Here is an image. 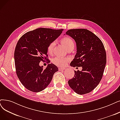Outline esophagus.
<instances>
[{
    "mask_svg": "<svg viewBox=\"0 0 120 120\" xmlns=\"http://www.w3.org/2000/svg\"><path fill=\"white\" fill-rule=\"evenodd\" d=\"M65 68H60V67H59V70L61 71V70H64Z\"/></svg>",
    "mask_w": 120,
    "mask_h": 120,
    "instance_id": "obj_1",
    "label": "esophagus"
}]
</instances>
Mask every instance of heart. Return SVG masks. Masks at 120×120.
<instances>
[{"label": "heart", "mask_w": 120, "mask_h": 120, "mask_svg": "<svg viewBox=\"0 0 120 120\" xmlns=\"http://www.w3.org/2000/svg\"><path fill=\"white\" fill-rule=\"evenodd\" d=\"M61 42L66 48L67 50L73 49L74 47V42L72 39L69 37H64L61 39ZM56 45V41H54L48 45L47 47V50L49 53H52L54 50V48ZM70 60L68 57H63L57 56L55 57L52 60V63L54 64L61 67L64 66L68 64V61Z\"/></svg>", "instance_id": "1"}]
</instances>
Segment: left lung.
I'll return each instance as SVG.
<instances>
[{
  "label": "left lung",
  "mask_w": 120,
  "mask_h": 120,
  "mask_svg": "<svg viewBox=\"0 0 120 120\" xmlns=\"http://www.w3.org/2000/svg\"><path fill=\"white\" fill-rule=\"evenodd\" d=\"M75 41L77 52L71 62L73 67H82V71H74V77L69 80L70 87L79 94H88L101 81L106 63L104 45L94 33L86 29H71L66 32Z\"/></svg>",
  "instance_id": "obj_1"
}]
</instances>
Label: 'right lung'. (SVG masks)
<instances>
[{"label": "right lung", "mask_w": 120, "mask_h": 120, "mask_svg": "<svg viewBox=\"0 0 120 120\" xmlns=\"http://www.w3.org/2000/svg\"><path fill=\"white\" fill-rule=\"evenodd\" d=\"M63 30L39 28L26 32L19 40L14 52L16 71L19 79L27 90L35 93L44 90L58 71L54 64H49L44 69L39 63L45 60L50 63L48 46Z\"/></svg>", "instance_id": "1"}]
</instances>
